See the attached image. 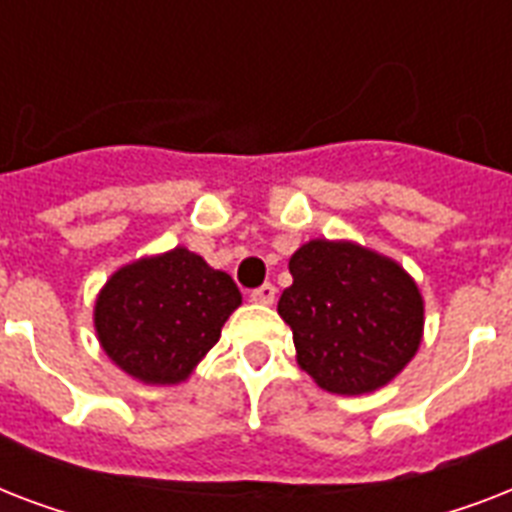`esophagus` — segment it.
Wrapping results in <instances>:
<instances>
[{
	"instance_id": "1",
	"label": "esophagus",
	"mask_w": 512,
	"mask_h": 512,
	"mask_svg": "<svg viewBox=\"0 0 512 512\" xmlns=\"http://www.w3.org/2000/svg\"><path fill=\"white\" fill-rule=\"evenodd\" d=\"M249 297L255 300V303H263V305H271L276 300V287L273 284H263V287H257L249 292Z\"/></svg>"
}]
</instances>
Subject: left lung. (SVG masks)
I'll return each instance as SVG.
<instances>
[{
    "label": "left lung",
    "instance_id": "1",
    "mask_svg": "<svg viewBox=\"0 0 512 512\" xmlns=\"http://www.w3.org/2000/svg\"><path fill=\"white\" fill-rule=\"evenodd\" d=\"M279 313L297 361L321 388L361 396L382 388L420 348L422 297L404 268L350 241H308L289 260Z\"/></svg>",
    "mask_w": 512,
    "mask_h": 512
}]
</instances>
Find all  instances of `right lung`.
<instances>
[{
	"label": "right lung",
	"instance_id": "add662e5",
	"mask_svg": "<svg viewBox=\"0 0 512 512\" xmlns=\"http://www.w3.org/2000/svg\"><path fill=\"white\" fill-rule=\"evenodd\" d=\"M239 305L228 273L177 247L116 271L95 303V329L119 369L170 385L193 372Z\"/></svg>",
	"mask_w": 512,
	"mask_h": 512
}]
</instances>
